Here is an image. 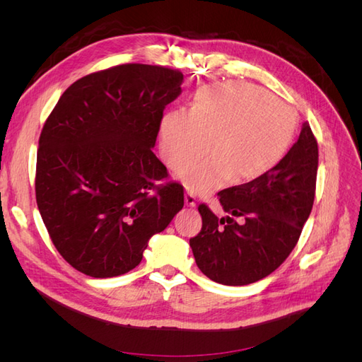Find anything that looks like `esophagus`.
<instances>
[{
	"label": "esophagus",
	"mask_w": 362,
	"mask_h": 362,
	"mask_svg": "<svg viewBox=\"0 0 362 362\" xmlns=\"http://www.w3.org/2000/svg\"><path fill=\"white\" fill-rule=\"evenodd\" d=\"M184 199H185V205H187V206H192V208L196 206V198H194L193 193H190V192L185 193Z\"/></svg>",
	"instance_id": "esophagus-1"
}]
</instances>
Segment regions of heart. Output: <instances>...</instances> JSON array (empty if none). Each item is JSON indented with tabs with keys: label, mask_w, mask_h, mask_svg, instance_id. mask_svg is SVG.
Here are the masks:
<instances>
[{
	"label": "heart",
	"mask_w": 362,
	"mask_h": 362,
	"mask_svg": "<svg viewBox=\"0 0 362 362\" xmlns=\"http://www.w3.org/2000/svg\"><path fill=\"white\" fill-rule=\"evenodd\" d=\"M298 129L290 107L259 87L229 81L205 86L190 112L170 110L160 122V151L170 169H181L210 149L214 154L178 173L193 193L264 177L288 152Z\"/></svg>",
	"instance_id": "heart-1"
}]
</instances>
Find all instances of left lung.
Segmentation results:
<instances>
[{
  "label": "left lung",
  "instance_id": "obj_1",
  "mask_svg": "<svg viewBox=\"0 0 362 362\" xmlns=\"http://www.w3.org/2000/svg\"><path fill=\"white\" fill-rule=\"evenodd\" d=\"M319 148L308 124L278 166L264 177L218 192L228 216L199 205L201 233L190 238L196 264L223 286H247L275 272L291 254L315 194ZM243 216L237 224L232 216Z\"/></svg>",
  "mask_w": 362,
  "mask_h": 362
}]
</instances>
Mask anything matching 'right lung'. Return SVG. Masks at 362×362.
<instances>
[{"label": "right lung", "mask_w": 362, "mask_h": 362, "mask_svg": "<svg viewBox=\"0 0 362 362\" xmlns=\"http://www.w3.org/2000/svg\"><path fill=\"white\" fill-rule=\"evenodd\" d=\"M180 71L120 64L69 86L40 133L36 201L60 255L92 278L133 270L184 206L154 149Z\"/></svg>", "instance_id": "1"}]
</instances>
